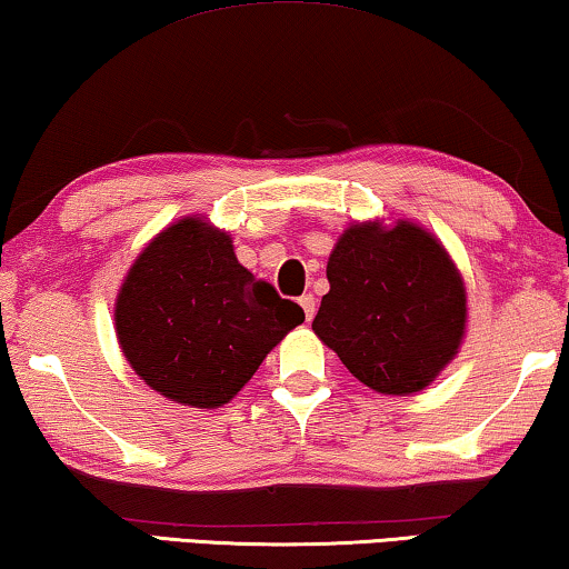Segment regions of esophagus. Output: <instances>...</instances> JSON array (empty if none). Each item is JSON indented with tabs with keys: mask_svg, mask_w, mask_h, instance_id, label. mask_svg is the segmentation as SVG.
Wrapping results in <instances>:
<instances>
[{
	"mask_svg": "<svg viewBox=\"0 0 569 569\" xmlns=\"http://www.w3.org/2000/svg\"><path fill=\"white\" fill-rule=\"evenodd\" d=\"M300 306H302V310H306V318L308 321H313V316H316V298L313 295H302L300 298Z\"/></svg>",
	"mask_w": 569,
	"mask_h": 569,
	"instance_id": "1",
	"label": "esophagus"
}]
</instances>
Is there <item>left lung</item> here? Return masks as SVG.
Masks as SVG:
<instances>
[{
  "label": "left lung",
  "instance_id": "obj_1",
  "mask_svg": "<svg viewBox=\"0 0 569 569\" xmlns=\"http://www.w3.org/2000/svg\"><path fill=\"white\" fill-rule=\"evenodd\" d=\"M313 331L378 393H415L453 360L466 326V290L430 232L352 224L326 267Z\"/></svg>",
  "mask_w": 569,
  "mask_h": 569
}]
</instances>
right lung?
<instances>
[{
    "instance_id": "add662e5",
    "label": "right lung",
    "mask_w": 569,
    "mask_h": 569,
    "mask_svg": "<svg viewBox=\"0 0 569 569\" xmlns=\"http://www.w3.org/2000/svg\"><path fill=\"white\" fill-rule=\"evenodd\" d=\"M302 321L298 302L240 267L232 240L197 217L144 248L116 300V333L137 376L199 409L228 403Z\"/></svg>"
}]
</instances>
